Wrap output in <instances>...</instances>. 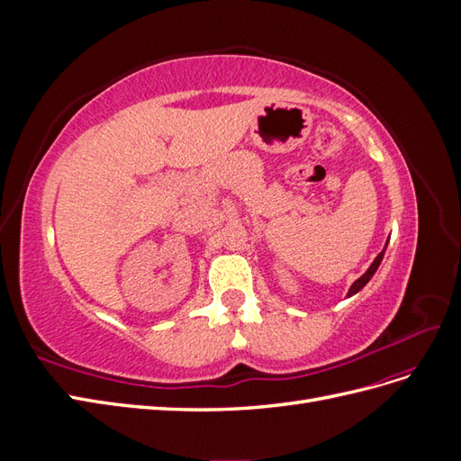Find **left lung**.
Here are the masks:
<instances>
[{
	"instance_id": "obj_1",
	"label": "left lung",
	"mask_w": 461,
	"mask_h": 461,
	"mask_svg": "<svg viewBox=\"0 0 461 461\" xmlns=\"http://www.w3.org/2000/svg\"><path fill=\"white\" fill-rule=\"evenodd\" d=\"M383 256H384V252H381L379 256H376L375 258V261L371 263V267L364 273V275H361L359 278H357V281L350 286V292H348V294H356V292L357 290H361V288H364L367 283H369V278L375 275V271H376V267H379V265H381V261H383Z\"/></svg>"
}]
</instances>
